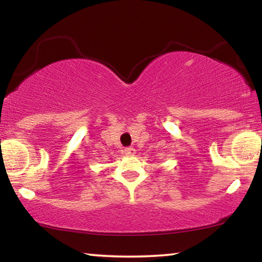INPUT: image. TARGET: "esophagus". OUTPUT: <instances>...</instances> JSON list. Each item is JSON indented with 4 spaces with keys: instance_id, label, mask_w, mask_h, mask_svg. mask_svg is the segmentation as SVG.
I'll return each instance as SVG.
<instances>
[{
    "instance_id": "1",
    "label": "esophagus",
    "mask_w": 262,
    "mask_h": 262,
    "mask_svg": "<svg viewBox=\"0 0 262 262\" xmlns=\"http://www.w3.org/2000/svg\"><path fill=\"white\" fill-rule=\"evenodd\" d=\"M124 154L126 155H129V156H133L135 154V149L133 147H127V148H124Z\"/></svg>"
}]
</instances>
